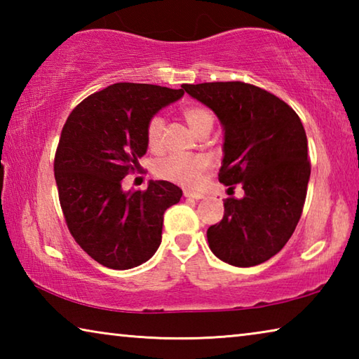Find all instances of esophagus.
I'll use <instances>...</instances> for the list:
<instances>
[{
  "mask_svg": "<svg viewBox=\"0 0 359 359\" xmlns=\"http://www.w3.org/2000/svg\"><path fill=\"white\" fill-rule=\"evenodd\" d=\"M184 196L185 198H190V199H203L204 194L203 193H196V191H184Z\"/></svg>",
  "mask_w": 359,
  "mask_h": 359,
  "instance_id": "34e87169",
  "label": "esophagus"
}]
</instances>
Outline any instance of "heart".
Returning a JSON list of instances; mask_svg holds the SVG:
<instances>
[{"mask_svg":"<svg viewBox=\"0 0 359 359\" xmlns=\"http://www.w3.org/2000/svg\"><path fill=\"white\" fill-rule=\"evenodd\" d=\"M182 115L194 135H199L204 130H212L214 126V115L205 107H187ZM163 131H165V120L161 117L150 118L145 136H147V144L151 150L161 149ZM208 169L209 160L203 155H169L156 163L155 172L158 177L174 182L180 187H196Z\"/></svg>","mask_w":359,"mask_h":359,"instance_id":"heart-1","label":"heart"}]
</instances>
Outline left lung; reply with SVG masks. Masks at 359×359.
Returning a JSON list of instances; mask_svg holds the SVG:
<instances>
[{
  "label": "left lung",
  "mask_w": 359,
  "mask_h": 359,
  "mask_svg": "<svg viewBox=\"0 0 359 359\" xmlns=\"http://www.w3.org/2000/svg\"><path fill=\"white\" fill-rule=\"evenodd\" d=\"M182 88L220 120L218 179L244 188V196L224 201L222 222L208 229L210 250L231 266L264 263L294 233L306 201L311 163L301 120L276 95L245 82L185 83Z\"/></svg>",
  "instance_id": "obj_1"
}]
</instances>
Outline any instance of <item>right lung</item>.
<instances>
[{
    "label": "right lung",
    "instance_id": "add662e5",
    "mask_svg": "<svg viewBox=\"0 0 359 359\" xmlns=\"http://www.w3.org/2000/svg\"><path fill=\"white\" fill-rule=\"evenodd\" d=\"M184 90L120 82L90 95L66 120L55 163L66 224L100 264L125 271L154 257L161 244L163 214L182 190L150 180L145 191L121 188L147 151V123Z\"/></svg>",
    "mask_w": 359,
    "mask_h": 359
}]
</instances>
